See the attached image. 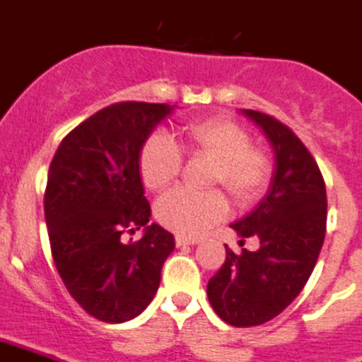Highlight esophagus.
<instances>
[{"mask_svg": "<svg viewBox=\"0 0 362 362\" xmlns=\"http://www.w3.org/2000/svg\"><path fill=\"white\" fill-rule=\"evenodd\" d=\"M176 247H184V245H197L200 243L199 238H186V235H176L175 238Z\"/></svg>", "mask_w": 362, "mask_h": 362, "instance_id": "esophagus-1", "label": "esophagus"}]
</instances>
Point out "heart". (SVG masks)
I'll list each match as a JSON object with an SVG mask.
<instances>
[{
	"mask_svg": "<svg viewBox=\"0 0 362 362\" xmlns=\"http://www.w3.org/2000/svg\"><path fill=\"white\" fill-rule=\"evenodd\" d=\"M182 148L189 156L214 163L209 184L223 186L239 206L254 204L265 195L274 162L269 151L252 144L241 123L230 117H209L182 129ZM184 165L180 147L169 136L156 132L145 139L139 151V176L151 191H162L178 178ZM228 214V202L218 189L195 193L175 189L158 200L156 218L162 226L180 235H199Z\"/></svg>",
	"mask_w": 362,
	"mask_h": 362,
	"instance_id": "1",
	"label": "heart"
}]
</instances>
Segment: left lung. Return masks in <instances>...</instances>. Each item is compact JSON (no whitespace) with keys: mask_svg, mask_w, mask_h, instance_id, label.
Wrapping results in <instances>:
<instances>
[{"mask_svg":"<svg viewBox=\"0 0 362 362\" xmlns=\"http://www.w3.org/2000/svg\"><path fill=\"white\" fill-rule=\"evenodd\" d=\"M245 115L274 147L276 175L259 206L232 224L243 241L259 239V248L235 254L226 247L223 267L208 281L211 308L235 327L265 324L298 296L317 265L327 218L324 176L302 139L272 115L256 110Z\"/></svg>","mask_w":362,"mask_h":362,"instance_id":"8db88e82","label":"left lung"}]
</instances>
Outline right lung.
Masks as SVG:
<instances>
[{
  "mask_svg": "<svg viewBox=\"0 0 362 362\" xmlns=\"http://www.w3.org/2000/svg\"><path fill=\"white\" fill-rule=\"evenodd\" d=\"M171 106L114 103L60 141L44 193L51 256L73 300L93 318L119 324L138 317L160 285L173 233L148 223L139 151ZM146 226L138 242L126 233Z\"/></svg>",
  "mask_w": 362,
  "mask_h": 362,
  "instance_id": "right-lung-1",
  "label": "right lung"
}]
</instances>
